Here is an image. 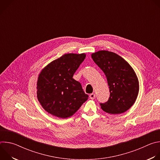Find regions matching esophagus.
Listing matches in <instances>:
<instances>
[{
    "instance_id": "obj_1",
    "label": "esophagus",
    "mask_w": 160,
    "mask_h": 160,
    "mask_svg": "<svg viewBox=\"0 0 160 160\" xmlns=\"http://www.w3.org/2000/svg\"><path fill=\"white\" fill-rule=\"evenodd\" d=\"M89 98H90V99H94L96 98V94H93V93L90 94L89 95Z\"/></svg>"
}]
</instances>
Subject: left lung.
<instances>
[{
    "mask_svg": "<svg viewBox=\"0 0 160 160\" xmlns=\"http://www.w3.org/2000/svg\"><path fill=\"white\" fill-rule=\"evenodd\" d=\"M96 64L104 73L109 88V98L100 103L103 111L120 114L134 104L139 92V82L130 65L118 54L101 51L92 54Z\"/></svg>",
    "mask_w": 160,
    "mask_h": 160,
    "instance_id": "left-lung-1",
    "label": "left lung"
}]
</instances>
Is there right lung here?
Returning a JSON list of instances; mask_svg holds the SVG:
<instances>
[{
  "mask_svg": "<svg viewBox=\"0 0 160 160\" xmlns=\"http://www.w3.org/2000/svg\"><path fill=\"white\" fill-rule=\"evenodd\" d=\"M85 54H66L45 67L37 81V98L43 108L58 118H66L85 102L88 96L73 75Z\"/></svg>",
  "mask_w": 160,
  "mask_h": 160,
  "instance_id": "obj_1",
  "label": "right lung"
}]
</instances>
